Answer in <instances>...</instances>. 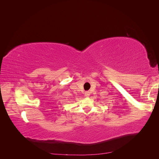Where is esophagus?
<instances>
[{
    "label": "esophagus",
    "instance_id": "obj_1",
    "mask_svg": "<svg viewBox=\"0 0 159 159\" xmlns=\"http://www.w3.org/2000/svg\"><path fill=\"white\" fill-rule=\"evenodd\" d=\"M89 95H90L89 92H85V96L86 97H89Z\"/></svg>",
    "mask_w": 159,
    "mask_h": 159
}]
</instances>
